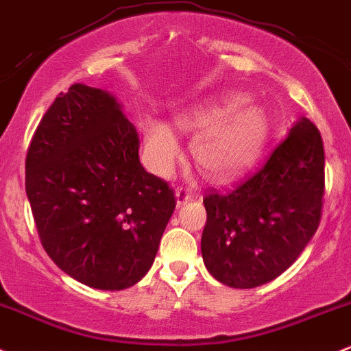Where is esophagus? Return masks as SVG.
Listing matches in <instances>:
<instances>
[{"mask_svg":"<svg viewBox=\"0 0 351 351\" xmlns=\"http://www.w3.org/2000/svg\"><path fill=\"white\" fill-rule=\"evenodd\" d=\"M175 195H176V206H182L191 199V193L188 190H184V188H178V190L175 191Z\"/></svg>","mask_w":351,"mask_h":351,"instance_id":"1","label":"esophagus"}]
</instances>
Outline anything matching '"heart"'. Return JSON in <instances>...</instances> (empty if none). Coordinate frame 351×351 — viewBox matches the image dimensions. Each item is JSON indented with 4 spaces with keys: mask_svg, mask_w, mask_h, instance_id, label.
Wrapping results in <instances>:
<instances>
[{
    "mask_svg": "<svg viewBox=\"0 0 351 351\" xmlns=\"http://www.w3.org/2000/svg\"><path fill=\"white\" fill-rule=\"evenodd\" d=\"M241 95H228L217 105L199 108L176 118L191 138V156L196 168L211 182H225L240 175L256 160L268 132L265 111L256 105H243ZM146 160L158 175H168L180 156V143L173 130L160 119L143 123Z\"/></svg>",
    "mask_w": 351,
    "mask_h": 351,
    "instance_id": "obj_1",
    "label": "heart"
}]
</instances>
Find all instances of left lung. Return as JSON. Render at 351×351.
<instances>
[{
	"instance_id": "obj_1",
	"label": "left lung",
	"mask_w": 351,
	"mask_h": 351,
	"mask_svg": "<svg viewBox=\"0 0 351 351\" xmlns=\"http://www.w3.org/2000/svg\"><path fill=\"white\" fill-rule=\"evenodd\" d=\"M323 193L322 134L300 118L261 167L228 190L206 191V269L219 283L243 290L275 280L317 232Z\"/></svg>"
}]
</instances>
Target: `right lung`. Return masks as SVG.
<instances>
[{
	"label": "right lung",
	"mask_w": 351,
	"mask_h": 351,
	"mask_svg": "<svg viewBox=\"0 0 351 351\" xmlns=\"http://www.w3.org/2000/svg\"><path fill=\"white\" fill-rule=\"evenodd\" d=\"M140 138L113 95L60 93L26 155V195L41 245L76 282L125 290L155 261L175 193L141 167Z\"/></svg>",
	"instance_id": "1"
}]
</instances>
